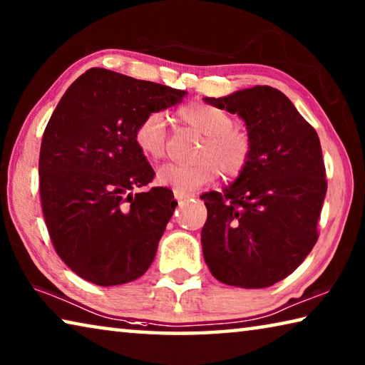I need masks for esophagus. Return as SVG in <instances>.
<instances>
[{
  "instance_id": "obj_1",
  "label": "esophagus",
  "mask_w": 365,
  "mask_h": 365,
  "mask_svg": "<svg viewBox=\"0 0 365 365\" xmlns=\"http://www.w3.org/2000/svg\"><path fill=\"white\" fill-rule=\"evenodd\" d=\"M174 196H175V200H177V201H182V200H185V197H191V196H195V195H190V193H183V191H178V190H174Z\"/></svg>"
}]
</instances>
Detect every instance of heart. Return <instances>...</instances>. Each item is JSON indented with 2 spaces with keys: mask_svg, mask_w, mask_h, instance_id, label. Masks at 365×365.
Instances as JSON below:
<instances>
[{
  "mask_svg": "<svg viewBox=\"0 0 365 365\" xmlns=\"http://www.w3.org/2000/svg\"><path fill=\"white\" fill-rule=\"evenodd\" d=\"M183 123L205 137L196 164H165L158 170V183L183 193L212 183L219 174L237 178L250 165L252 138L246 128L235 125L227 110L207 103H190L178 109ZM135 145L148 159H160L168 146V128L160 113H150L133 132Z\"/></svg>",
  "mask_w": 365,
  "mask_h": 365,
  "instance_id": "obj_1",
  "label": "heart"
}]
</instances>
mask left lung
Listing matches in <instances>:
<instances>
[{
    "instance_id": "8db88e82",
    "label": "left lung",
    "mask_w": 365,
    "mask_h": 365,
    "mask_svg": "<svg viewBox=\"0 0 365 365\" xmlns=\"http://www.w3.org/2000/svg\"><path fill=\"white\" fill-rule=\"evenodd\" d=\"M205 101L242 117L252 156L224 193L201 196L207 207L202 255L225 285L272 287L296 270L319 238L327 180L317 132L267 85Z\"/></svg>"
}]
</instances>
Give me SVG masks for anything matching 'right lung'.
Segmentation results:
<instances>
[{"label":"right lung","mask_w":365,"mask_h":365,"mask_svg":"<svg viewBox=\"0 0 365 365\" xmlns=\"http://www.w3.org/2000/svg\"><path fill=\"white\" fill-rule=\"evenodd\" d=\"M185 95L93 67L54 109L40 148L41 211L58 256L82 279L122 285L151 265L177 201L164 187L132 193L154 178L133 132Z\"/></svg>","instance_id":"right-lung-1"}]
</instances>
